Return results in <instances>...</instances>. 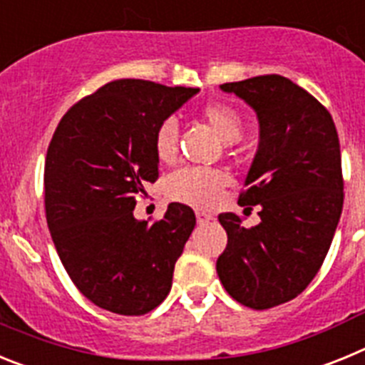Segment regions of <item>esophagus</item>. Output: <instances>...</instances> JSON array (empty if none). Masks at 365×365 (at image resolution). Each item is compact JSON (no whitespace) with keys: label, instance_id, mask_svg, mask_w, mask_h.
Listing matches in <instances>:
<instances>
[{"label":"esophagus","instance_id":"obj_1","mask_svg":"<svg viewBox=\"0 0 365 365\" xmlns=\"http://www.w3.org/2000/svg\"><path fill=\"white\" fill-rule=\"evenodd\" d=\"M197 222L199 225H208L210 221H214V215L212 214H205V212H197Z\"/></svg>","mask_w":365,"mask_h":365}]
</instances>
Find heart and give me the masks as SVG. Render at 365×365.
Wrapping results in <instances>:
<instances>
[{
	"mask_svg": "<svg viewBox=\"0 0 365 365\" xmlns=\"http://www.w3.org/2000/svg\"><path fill=\"white\" fill-rule=\"evenodd\" d=\"M202 122L222 143H235L245 128L243 117L232 106L221 102H210L199 111ZM179 128L175 118H166L155 131L153 150L160 163H172L177 155ZM228 177L214 168H182L168 179V195L175 201L186 202L195 208H212L217 202Z\"/></svg>",
	"mask_w": 365,
	"mask_h": 365,
	"instance_id": "heart-1",
	"label": "heart"
}]
</instances>
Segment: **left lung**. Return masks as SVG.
Wrapping results in <instances>:
<instances>
[{"label":"left lung","instance_id":"left-lung-1","mask_svg":"<svg viewBox=\"0 0 365 365\" xmlns=\"http://www.w3.org/2000/svg\"><path fill=\"white\" fill-rule=\"evenodd\" d=\"M254 109L259 143L240 205L259 206L261 222L243 227L219 214L228 243L219 279L235 302L270 309L296 298L329 252L344 206L338 133L327 109L279 74L222 83Z\"/></svg>","mask_w":365,"mask_h":365}]
</instances>
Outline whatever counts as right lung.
Segmentation results:
<instances>
[{
    "instance_id": "right-lung-1",
    "label": "right lung",
    "mask_w": 365,
    "mask_h": 365,
    "mask_svg": "<svg viewBox=\"0 0 365 365\" xmlns=\"http://www.w3.org/2000/svg\"><path fill=\"white\" fill-rule=\"evenodd\" d=\"M197 93L115 80L74 104L54 131L43 175L47 225L69 278L100 309L146 314L172 289L195 214L172 202L148 225L135 219V197L159 177L155 131Z\"/></svg>"
}]
</instances>
